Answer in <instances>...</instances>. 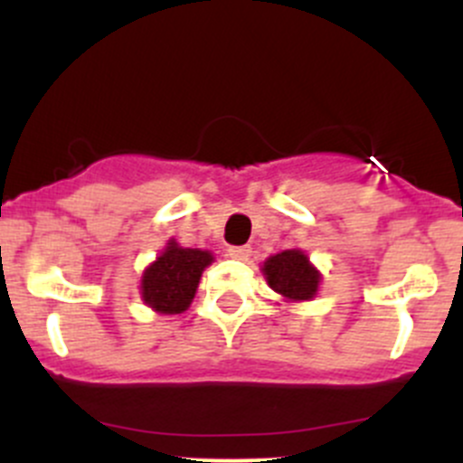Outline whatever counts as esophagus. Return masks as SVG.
<instances>
[{
	"label": "esophagus",
	"mask_w": 463,
	"mask_h": 463,
	"mask_svg": "<svg viewBox=\"0 0 463 463\" xmlns=\"http://www.w3.org/2000/svg\"><path fill=\"white\" fill-rule=\"evenodd\" d=\"M250 253H253V250H250V246H231V249H228V255H231L232 260L246 261L250 258Z\"/></svg>",
	"instance_id": "34e87169"
}]
</instances>
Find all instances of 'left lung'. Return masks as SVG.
<instances>
[{
    "instance_id": "1",
    "label": "left lung",
    "mask_w": 463,
    "mask_h": 463,
    "mask_svg": "<svg viewBox=\"0 0 463 463\" xmlns=\"http://www.w3.org/2000/svg\"><path fill=\"white\" fill-rule=\"evenodd\" d=\"M266 282L275 293L288 302H305L316 298L320 284V273L302 250L291 249L270 255L261 266Z\"/></svg>"
}]
</instances>
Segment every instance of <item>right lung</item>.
Instances as JSON below:
<instances>
[{"instance_id": "1", "label": "right lung", "mask_w": 463, "mask_h": 463, "mask_svg": "<svg viewBox=\"0 0 463 463\" xmlns=\"http://www.w3.org/2000/svg\"><path fill=\"white\" fill-rule=\"evenodd\" d=\"M213 253L199 249H184L175 240L145 269L141 298L147 307L165 316L184 314L197 293L203 269L213 264Z\"/></svg>"}]
</instances>
